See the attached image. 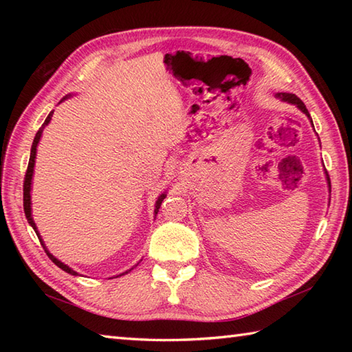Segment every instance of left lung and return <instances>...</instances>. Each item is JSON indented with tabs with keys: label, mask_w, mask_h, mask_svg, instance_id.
Segmentation results:
<instances>
[{
	"label": "left lung",
	"mask_w": 352,
	"mask_h": 352,
	"mask_svg": "<svg viewBox=\"0 0 352 352\" xmlns=\"http://www.w3.org/2000/svg\"><path fill=\"white\" fill-rule=\"evenodd\" d=\"M276 98H280L281 101H286V102H290V104H294V106H296L298 109H300L302 113H305L307 115L309 118H310V113H309V110L305 109V106H304V102L298 98V96L295 95V94H286V92H281V94H276ZM310 121H311V118H310ZM313 122V121H311ZM328 178V177H327Z\"/></svg>",
	"instance_id": "obj_1"
}]
</instances>
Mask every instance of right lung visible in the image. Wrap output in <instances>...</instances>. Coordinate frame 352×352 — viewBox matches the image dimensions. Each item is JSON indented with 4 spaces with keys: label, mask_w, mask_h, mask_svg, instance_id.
Here are the masks:
<instances>
[{
    "label": "right lung",
    "mask_w": 352,
    "mask_h": 352,
    "mask_svg": "<svg viewBox=\"0 0 352 352\" xmlns=\"http://www.w3.org/2000/svg\"><path fill=\"white\" fill-rule=\"evenodd\" d=\"M66 98H68V96H65L63 100H66ZM63 100H62V101H63ZM52 113H54V111H50V115L47 116V119H45V122L42 124L39 131L36 133L34 140H33L32 153H30V160H28V168H27L25 178H24V212H25V218H27L28 223H30V226H32L33 230L36 231V234H37V237H39V241H41V243H42V246H43L45 252H47V256L52 260V263H56L58 267L63 269L65 272H68V274H71V275H78L76 271H74V269H71L68 265L62 263L60 260H57V258H56L54 256H52V254L47 250V246H45V243H43V241H42V237H41V234H39V231H37L36 223H34V221H33V216H32V195H30V192H32V180H33V170H34L36 149H37V144H39V140H41L43 129H45V126H47V125L50 124V121H51ZM164 197H166V195H164V193H162V195L159 197V199L155 201V208H154V213H155V214H157V212H159V208H160V206H162V201L164 199ZM131 269H133V267H131ZM131 269H130V271H131ZM130 271H126V272H130ZM126 272H124V274H126ZM124 274H121V275H124ZM121 275H119V276H121Z\"/></svg>",
    "instance_id": "right-lung-1"
}]
</instances>
